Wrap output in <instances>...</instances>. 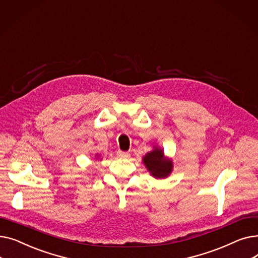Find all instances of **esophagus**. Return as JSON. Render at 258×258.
<instances>
[{"label": "esophagus", "mask_w": 258, "mask_h": 258, "mask_svg": "<svg viewBox=\"0 0 258 258\" xmlns=\"http://www.w3.org/2000/svg\"><path fill=\"white\" fill-rule=\"evenodd\" d=\"M117 156L119 158H122V159H125V158H128L130 157V154L126 153V152H122V151H118L117 152Z\"/></svg>", "instance_id": "34e87169"}]
</instances>
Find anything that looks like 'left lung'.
<instances>
[{
    "label": "left lung",
    "instance_id": "obj_1",
    "mask_svg": "<svg viewBox=\"0 0 258 258\" xmlns=\"http://www.w3.org/2000/svg\"><path fill=\"white\" fill-rule=\"evenodd\" d=\"M143 163L153 177L157 179H164L172 171V161L165 158L164 152L159 147H155L154 151L144 156Z\"/></svg>",
    "mask_w": 258,
    "mask_h": 258
}]
</instances>
